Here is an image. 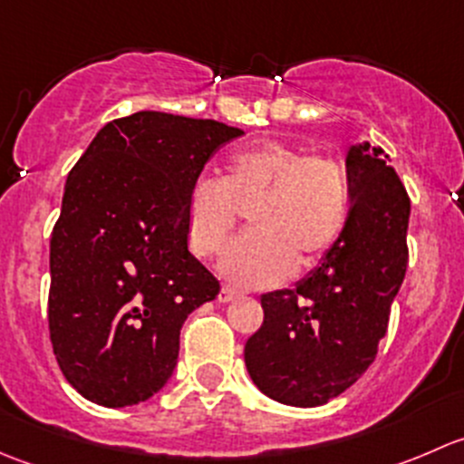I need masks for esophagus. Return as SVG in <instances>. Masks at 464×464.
<instances>
[{"label": "esophagus", "mask_w": 464, "mask_h": 464, "mask_svg": "<svg viewBox=\"0 0 464 464\" xmlns=\"http://www.w3.org/2000/svg\"><path fill=\"white\" fill-rule=\"evenodd\" d=\"M240 296V292H237V289H233V287H228V285H224L222 289H219V294H218V301L219 303H231L233 298H237Z\"/></svg>", "instance_id": "esophagus-1"}]
</instances>
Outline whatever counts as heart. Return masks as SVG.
<instances>
[{"mask_svg":"<svg viewBox=\"0 0 464 464\" xmlns=\"http://www.w3.org/2000/svg\"><path fill=\"white\" fill-rule=\"evenodd\" d=\"M350 179L341 161L301 145L258 141L224 159L222 179L198 177L186 190L184 228L198 258L222 254L249 210L254 231L228 246L219 271L242 287H271L296 262L312 265L343 233Z\"/></svg>","mask_w":464,"mask_h":464,"instance_id":"b5f03b06","label":"heart"}]
</instances>
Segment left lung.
I'll return each instance as SVG.
<instances>
[{
  "label": "left lung",
  "mask_w": 464,
  "mask_h": 464,
  "mask_svg": "<svg viewBox=\"0 0 464 464\" xmlns=\"http://www.w3.org/2000/svg\"><path fill=\"white\" fill-rule=\"evenodd\" d=\"M345 168L343 233L296 287L262 294L265 321L245 345L251 379L280 404H327L368 371L406 274L411 199L388 154L353 145Z\"/></svg>",
  "instance_id": "left-lung-1"
}]
</instances>
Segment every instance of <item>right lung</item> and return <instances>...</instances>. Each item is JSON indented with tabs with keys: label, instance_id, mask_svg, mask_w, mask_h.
Returning <instances> with one entry per match:
<instances>
[{
	"label": "right lung",
	"instance_id": "add662e5",
	"mask_svg": "<svg viewBox=\"0 0 464 464\" xmlns=\"http://www.w3.org/2000/svg\"><path fill=\"white\" fill-rule=\"evenodd\" d=\"M242 130L137 111L93 137L64 186L51 233L49 332L64 379L121 409L161 391L179 330L219 280L188 251L186 190Z\"/></svg>",
	"mask_w": 464,
	"mask_h": 464
}]
</instances>
